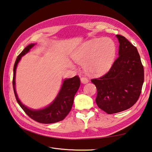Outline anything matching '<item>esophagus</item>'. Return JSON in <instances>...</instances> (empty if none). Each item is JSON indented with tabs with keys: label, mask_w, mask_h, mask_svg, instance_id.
<instances>
[{
	"label": "esophagus",
	"mask_w": 152,
	"mask_h": 152,
	"mask_svg": "<svg viewBox=\"0 0 152 152\" xmlns=\"http://www.w3.org/2000/svg\"><path fill=\"white\" fill-rule=\"evenodd\" d=\"M80 80H81V82L82 83V84H87V83L89 82V80L87 78H86V77H82V78H81V79H80Z\"/></svg>",
	"instance_id": "esophagus-1"
}]
</instances>
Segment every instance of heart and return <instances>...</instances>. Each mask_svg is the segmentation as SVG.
Returning <instances> with one entry per match:
<instances>
[{
    "instance_id": "b5f03b06",
    "label": "heart",
    "mask_w": 152,
    "mask_h": 152,
    "mask_svg": "<svg viewBox=\"0 0 152 152\" xmlns=\"http://www.w3.org/2000/svg\"><path fill=\"white\" fill-rule=\"evenodd\" d=\"M117 47L113 40L108 37L98 38L83 43L72 55L73 60L84 64L86 72L100 76L111 69L115 58Z\"/></svg>"
}]
</instances>
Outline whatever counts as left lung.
<instances>
[{
    "label": "left lung",
    "instance_id": "8db88e82",
    "mask_svg": "<svg viewBox=\"0 0 152 152\" xmlns=\"http://www.w3.org/2000/svg\"><path fill=\"white\" fill-rule=\"evenodd\" d=\"M118 57L105 75L92 79L97 90L96 102L108 114L125 111L137 102L144 80V67L136 47L117 35Z\"/></svg>",
    "mask_w": 152,
    "mask_h": 152
}]
</instances>
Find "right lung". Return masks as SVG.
<instances>
[{"label": "right lung", "mask_w": 152, "mask_h": 152, "mask_svg": "<svg viewBox=\"0 0 152 152\" xmlns=\"http://www.w3.org/2000/svg\"><path fill=\"white\" fill-rule=\"evenodd\" d=\"M35 43L29 44L23 51L18 56L15 62L13 70V88L16 98L17 102L19 104L26 113L33 120L43 124H50L57 123L62 121L69 113L74 103V96L78 90L80 86V80L78 76L72 78L64 79L62 82L61 88L55 99L48 106L40 109H33L28 108L23 105L19 99L16 90V72L18 64L23 55L27 54Z\"/></svg>", "instance_id": "1"}]
</instances>
